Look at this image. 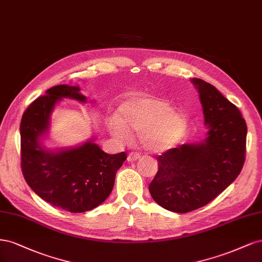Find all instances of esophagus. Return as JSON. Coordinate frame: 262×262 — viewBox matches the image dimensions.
Here are the masks:
<instances>
[{"label": "esophagus", "mask_w": 262, "mask_h": 262, "mask_svg": "<svg viewBox=\"0 0 262 262\" xmlns=\"http://www.w3.org/2000/svg\"><path fill=\"white\" fill-rule=\"evenodd\" d=\"M140 158V156L138 154H135V152H130L127 157V161L128 162H133V161H136V160H138Z\"/></svg>", "instance_id": "obj_1"}]
</instances>
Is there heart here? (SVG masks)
Returning <instances> with one entry per match:
<instances>
[{
    "label": "heart",
    "mask_w": 262,
    "mask_h": 262,
    "mask_svg": "<svg viewBox=\"0 0 262 262\" xmlns=\"http://www.w3.org/2000/svg\"><path fill=\"white\" fill-rule=\"evenodd\" d=\"M111 130L128 139L130 129L140 132L142 146L155 152L170 150L183 140L187 132V120L180 110L171 107L166 100L136 98L125 101L119 117H112Z\"/></svg>",
    "instance_id": "heart-1"
}]
</instances>
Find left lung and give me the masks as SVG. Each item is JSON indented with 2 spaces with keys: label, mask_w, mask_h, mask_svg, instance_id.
I'll return each instance as SVG.
<instances>
[{
  "label": "left lung",
  "mask_w": 262,
  "mask_h": 262,
  "mask_svg": "<svg viewBox=\"0 0 262 262\" xmlns=\"http://www.w3.org/2000/svg\"><path fill=\"white\" fill-rule=\"evenodd\" d=\"M199 94L206 138L184 143L158 157L159 170L149 185L162 208L186 213L209 204L230 186L242 171L247 126L239 110L214 86L191 78Z\"/></svg>",
  "instance_id": "1"
}]
</instances>
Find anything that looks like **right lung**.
I'll return each instance as SVG.
<instances>
[{
  "label": "right lung",
  "mask_w": 262,
  "mask_h": 262,
  "mask_svg": "<svg viewBox=\"0 0 262 262\" xmlns=\"http://www.w3.org/2000/svg\"><path fill=\"white\" fill-rule=\"evenodd\" d=\"M87 102L78 86L58 85L24 112L20 122L21 171L29 187L49 204L74 213L95 209L110 196L126 154L103 152L91 137L76 147L49 149L51 115L62 99Z\"/></svg>",
  "instance_id": "add662e5"
}]
</instances>
